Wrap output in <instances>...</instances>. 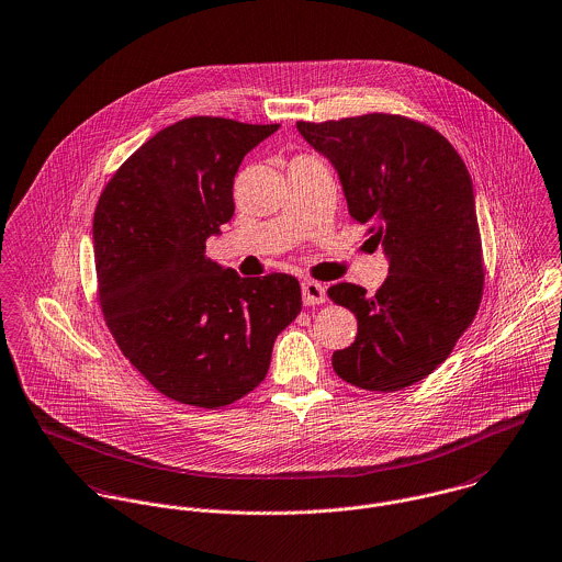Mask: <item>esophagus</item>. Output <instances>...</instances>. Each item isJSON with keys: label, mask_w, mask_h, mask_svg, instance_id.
<instances>
[{"label": "esophagus", "mask_w": 562, "mask_h": 562, "mask_svg": "<svg viewBox=\"0 0 562 562\" xmlns=\"http://www.w3.org/2000/svg\"><path fill=\"white\" fill-rule=\"evenodd\" d=\"M301 290H303V303H305L307 307L321 305V303L326 301V288H324L322 283H318V281H303Z\"/></svg>", "instance_id": "esophagus-1"}]
</instances>
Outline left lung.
<instances>
[{"label":"left lung","instance_id":"left-lung-1","mask_svg":"<svg viewBox=\"0 0 562 562\" xmlns=\"http://www.w3.org/2000/svg\"><path fill=\"white\" fill-rule=\"evenodd\" d=\"M333 164L350 216L372 225L390 277L381 290L328 288L357 316L355 341L333 352V370L368 392H398L452 352L482 299L481 232L465 161L432 127L398 114L296 123Z\"/></svg>","mask_w":562,"mask_h":562}]
</instances>
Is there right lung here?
<instances>
[{
	"label": "right lung",
	"instance_id": "obj_1",
	"mask_svg": "<svg viewBox=\"0 0 562 562\" xmlns=\"http://www.w3.org/2000/svg\"><path fill=\"white\" fill-rule=\"evenodd\" d=\"M279 125L192 116L164 127L105 186L92 244L99 303L119 348L170 401L218 408L268 374L301 314L292 274L241 279L205 257L234 216L244 156Z\"/></svg>",
	"mask_w": 562,
	"mask_h": 562
}]
</instances>
